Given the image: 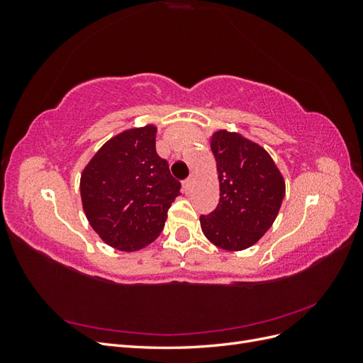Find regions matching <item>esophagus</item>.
Here are the masks:
<instances>
[{
    "instance_id": "1",
    "label": "esophagus",
    "mask_w": 363,
    "mask_h": 363,
    "mask_svg": "<svg viewBox=\"0 0 363 363\" xmlns=\"http://www.w3.org/2000/svg\"><path fill=\"white\" fill-rule=\"evenodd\" d=\"M191 186H192V177L186 179V180L183 182V191H184V192H189V191H191Z\"/></svg>"
}]
</instances>
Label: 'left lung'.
Segmentation results:
<instances>
[{
	"label": "left lung",
	"instance_id": "left-lung-1",
	"mask_svg": "<svg viewBox=\"0 0 363 363\" xmlns=\"http://www.w3.org/2000/svg\"><path fill=\"white\" fill-rule=\"evenodd\" d=\"M219 179V203L201 215L204 236L216 247L240 251L267 233L284 199V180L260 145L219 130L211 139Z\"/></svg>",
	"mask_w": 363,
	"mask_h": 363
}]
</instances>
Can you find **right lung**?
<instances>
[{
	"label": "right lung",
	"mask_w": 363,
	"mask_h": 363,
	"mask_svg": "<svg viewBox=\"0 0 363 363\" xmlns=\"http://www.w3.org/2000/svg\"><path fill=\"white\" fill-rule=\"evenodd\" d=\"M155 125L108 139L83 169L80 194L87 221L107 245L136 251L164 227L182 184L156 152Z\"/></svg>",
	"instance_id": "add662e5"
}]
</instances>
